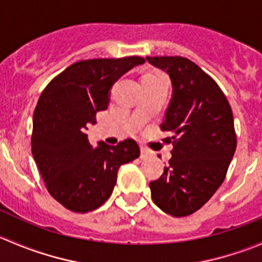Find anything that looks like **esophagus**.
<instances>
[{"label":"esophagus","instance_id":"1","mask_svg":"<svg viewBox=\"0 0 262 262\" xmlns=\"http://www.w3.org/2000/svg\"><path fill=\"white\" fill-rule=\"evenodd\" d=\"M149 156H150V152H149V150H148L146 147L141 146V157H142V158H144V160H146V158L149 157Z\"/></svg>","mask_w":262,"mask_h":262}]
</instances>
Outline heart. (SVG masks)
<instances>
[{
	"mask_svg": "<svg viewBox=\"0 0 262 262\" xmlns=\"http://www.w3.org/2000/svg\"><path fill=\"white\" fill-rule=\"evenodd\" d=\"M148 75H160V73H156V72H149V73H147L146 76H148Z\"/></svg>",
	"mask_w": 262,
	"mask_h": 262,
	"instance_id": "1",
	"label": "heart"
}]
</instances>
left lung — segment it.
Masks as SVG:
<instances>
[{"instance_id":"left-lung-1","label":"left lung","mask_w":262,"mask_h":262,"mask_svg":"<svg viewBox=\"0 0 262 262\" xmlns=\"http://www.w3.org/2000/svg\"><path fill=\"white\" fill-rule=\"evenodd\" d=\"M165 71L172 97L161 129L171 137L170 166L150 181L155 204L172 216H186L203 207L226 178L237 147L232 109L212 77L187 58L146 57Z\"/></svg>"}]
</instances>
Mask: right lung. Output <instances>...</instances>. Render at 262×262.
<instances>
[{"label": "right lung", "mask_w": 262, "mask_h": 262, "mask_svg": "<svg viewBox=\"0 0 262 262\" xmlns=\"http://www.w3.org/2000/svg\"><path fill=\"white\" fill-rule=\"evenodd\" d=\"M141 57L80 60L66 68L41 92L33 118L31 150L49 194L67 209L87 213L110 198L124 163L139 157L138 144L116 146L87 138L96 113L107 109L110 90Z\"/></svg>", "instance_id": "right-lung-1"}]
</instances>
